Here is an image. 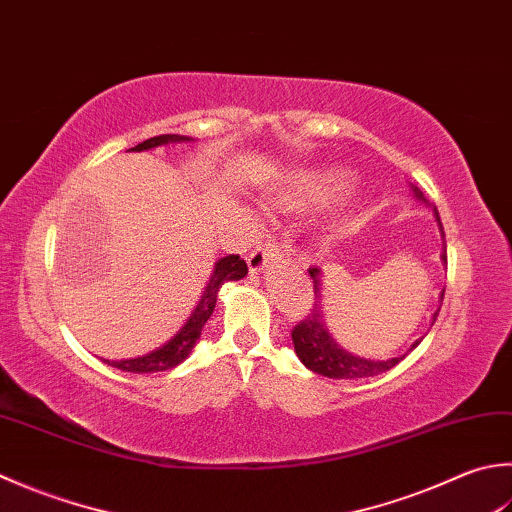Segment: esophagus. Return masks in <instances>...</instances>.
<instances>
[{
    "instance_id": "34e87169",
    "label": "esophagus",
    "mask_w": 512,
    "mask_h": 512,
    "mask_svg": "<svg viewBox=\"0 0 512 512\" xmlns=\"http://www.w3.org/2000/svg\"><path fill=\"white\" fill-rule=\"evenodd\" d=\"M279 257V248L275 246V244H270V242H266V244H259L253 253L248 255V268H250V273L253 275H259V273H264V268L273 262V259H277Z\"/></svg>"
}]
</instances>
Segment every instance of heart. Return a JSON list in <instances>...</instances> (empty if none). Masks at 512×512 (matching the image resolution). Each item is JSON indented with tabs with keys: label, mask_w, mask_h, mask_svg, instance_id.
<instances>
[{
	"label": "heart",
	"mask_w": 512,
	"mask_h": 512,
	"mask_svg": "<svg viewBox=\"0 0 512 512\" xmlns=\"http://www.w3.org/2000/svg\"><path fill=\"white\" fill-rule=\"evenodd\" d=\"M348 184L350 179L344 170H299L275 190L273 204L284 210L322 206L342 195Z\"/></svg>",
	"instance_id": "heart-1"
}]
</instances>
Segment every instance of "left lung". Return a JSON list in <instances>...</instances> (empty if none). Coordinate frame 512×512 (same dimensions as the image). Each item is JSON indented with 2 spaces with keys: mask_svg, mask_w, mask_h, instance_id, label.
<instances>
[{
  "mask_svg": "<svg viewBox=\"0 0 512 512\" xmlns=\"http://www.w3.org/2000/svg\"><path fill=\"white\" fill-rule=\"evenodd\" d=\"M413 188V195L419 199V202H426V197L422 195V190L417 186ZM433 215L439 224V233L444 237V228H442V219H439L437 208H433ZM446 248V242H444ZM442 259L446 262V250L442 253ZM310 279H313V290H315V304L310 308V313L293 328V344H295V353L308 370H313L317 375H324L330 379H362V377H375L382 375L386 370L397 366L402 359L410 353V350L417 348L422 339H415L413 346L408 348V353L390 357V359H364L357 357L353 353H348L342 346H339L333 335L328 333L326 328V319H324V310H322V270L319 268H308ZM439 299H444V290ZM439 315V308L435 310L433 322Z\"/></svg>",
  "mask_w": 512,
  "mask_h": 512,
  "instance_id": "left-lung-1",
  "label": "left lung"
}]
</instances>
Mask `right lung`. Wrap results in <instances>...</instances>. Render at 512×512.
Segmentation results:
<instances>
[{
	"instance_id": "obj_1",
	"label": "right lung",
	"mask_w": 512,
	"mask_h": 512,
	"mask_svg": "<svg viewBox=\"0 0 512 512\" xmlns=\"http://www.w3.org/2000/svg\"><path fill=\"white\" fill-rule=\"evenodd\" d=\"M179 142H193V137H184V135H159V137H150L146 142L137 144L135 153H142V150H150L164 144H179ZM248 275V266L239 255H226L222 259H217L213 266V273H210L208 284L204 288L202 297H199L197 306L193 308V313L184 322V326L177 330V333L168 339L166 344H162L150 353L142 357H133V359H117V362H110V359H104L108 366L124 370V373H162V370L175 368L184 362V359L193 353V348L197 344V339L202 337V328L213 315L215 304H217V293L226 282H237Z\"/></svg>"
}]
</instances>
